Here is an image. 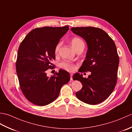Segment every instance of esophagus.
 Segmentation results:
<instances>
[{"label":"esophagus","instance_id":"1","mask_svg":"<svg viewBox=\"0 0 132 132\" xmlns=\"http://www.w3.org/2000/svg\"><path fill=\"white\" fill-rule=\"evenodd\" d=\"M70 80H72V74H70Z\"/></svg>","mask_w":132,"mask_h":132}]
</instances>
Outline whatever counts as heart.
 <instances>
[{
	"label": "heart",
	"instance_id": "1",
	"mask_svg": "<svg viewBox=\"0 0 132 132\" xmlns=\"http://www.w3.org/2000/svg\"><path fill=\"white\" fill-rule=\"evenodd\" d=\"M71 46L75 50H76L78 47H80V46L84 45L85 46V44H84L83 41L81 40V39L79 37H74L71 40ZM61 46V43H58L57 45H56L54 50V53L55 54H57L59 49H60V47ZM60 66L63 69L66 70L68 71H73L75 70V66L73 64L71 63L68 62H63L60 64Z\"/></svg>",
	"mask_w": 132,
	"mask_h": 132
}]
</instances>
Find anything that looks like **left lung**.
Instances as JSON below:
<instances>
[{
  "mask_svg": "<svg viewBox=\"0 0 132 132\" xmlns=\"http://www.w3.org/2000/svg\"><path fill=\"white\" fill-rule=\"evenodd\" d=\"M71 30L82 37L88 47L86 60L79 72H91L87 78L79 72L74 75L73 79L80 81L83 85L76 96L88 104H99L109 96L117 83L119 57L116 45L107 33L98 28L74 27Z\"/></svg>",
  "mask_w": 132,
  "mask_h": 132,
  "instance_id": "1",
  "label": "left lung"
}]
</instances>
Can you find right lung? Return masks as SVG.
I'll list each match as a JSON object with an SVG mask.
<instances>
[{
	"label": "right lung",
	"mask_w": 132,
	"mask_h": 132,
	"mask_svg": "<svg viewBox=\"0 0 132 132\" xmlns=\"http://www.w3.org/2000/svg\"><path fill=\"white\" fill-rule=\"evenodd\" d=\"M69 29L63 27H45L31 30L20 45L16 68L20 87L27 100L35 105L45 106L58 97L63 85L70 78L60 69L53 76L46 71L54 66V50L60 39Z\"/></svg>",
	"instance_id": "right-lung-1"
}]
</instances>
